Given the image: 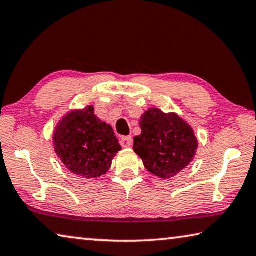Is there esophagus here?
Instances as JSON below:
<instances>
[{
    "label": "esophagus",
    "mask_w": 256,
    "mask_h": 256,
    "mask_svg": "<svg viewBox=\"0 0 256 256\" xmlns=\"http://www.w3.org/2000/svg\"><path fill=\"white\" fill-rule=\"evenodd\" d=\"M120 144L123 148H130L132 146V138L131 136H122L120 138Z\"/></svg>",
    "instance_id": "1"
}]
</instances>
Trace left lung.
Returning <instances> with one entry per match:
<instances>
[{
	"mask_svg": "<svg viewBox=\"0 0 256 256\" xmlns=\"http://www.w3.org/2000/svg\"><path fill=\"white\" fill-rule=\"evenodd\" d=\"M140 128L142 133L134 138L133 150L154 175L172 178L193 160L198 140L180 116L151 108L141 116Z\"/></svg>",
	"mask_w": 256,
	"mask_h": 256,
	"instance_id": "1",
	"label": "left lung"
}]
</instances>
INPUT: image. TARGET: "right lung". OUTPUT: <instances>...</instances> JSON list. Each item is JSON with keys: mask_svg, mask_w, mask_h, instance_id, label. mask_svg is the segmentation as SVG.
<instances>
[{"mask_svg": "<svg viewBox=\"0 0 256 256\" xmlns=\"http://www.w3.org/2000/svg\"><path fill=\"white\" fill-rule=\"evenodd\" d=\"M53 140L64 166L86 178L106 174L122 149L110 125L97 118L92 106L68 112L55 128Z\"/></svg>", "mask_w": 256, "mask_h": 256, "instance_id": "right-lung-1", "label": "right lung"}]
</instances>
